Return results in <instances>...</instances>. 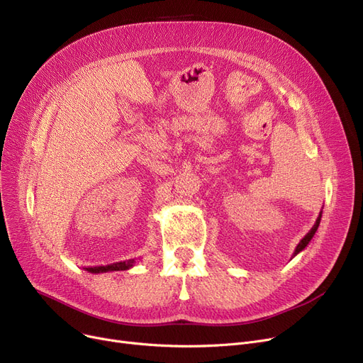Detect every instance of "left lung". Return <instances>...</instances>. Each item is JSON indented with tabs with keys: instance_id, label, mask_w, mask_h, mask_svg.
Listing matches in <instances>:
<instances>
[{
	"instance_id": "1",
	"label": "left lung",
	"mask_w": 363,
	"mask_h": 363,
	"mask_svg": "<svg viewBox=\"0 0 363 363\" xmlns=\"http://www.w3.org/2000/svg\"><path fill=\"white\" fill-rule=\"evenodd\" d=\"M320 218H322V212H319V216H318V219H316V222H315V225H313V228H312V230L306 234V235H304L303 238H301V241L297 244V247H296V250H294V255H293V257L294 256H297L300 252H303L304 249H306V247H308V244L311 242V240L313 238V235H315V233L318 231V226H319V223H320Z\"/></svg>"
}]
</instances>
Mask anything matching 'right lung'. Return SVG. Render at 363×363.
I'll list each match as a JSON object with an SVG mask.
<instances>
[{
    "instance_id": "right-lung-1",
    "label": "right lung",
    "mask_w": 363,
    "mask_h": 363,
    "mask_svg": "<svg viewBox=\"0 0 363 363\" xmlns=\"http://www.w3.org/2000/svg\"><path fill=\"white\" fill-rule=\"evenodd\" d=\"M135 264V260L130 259V260H125V262H118V263H113V264H107V266H95V268H88V272L92 274H101V272H113V271H126L130 269L132 266Z\"/></svg>"
}]
</instances>
